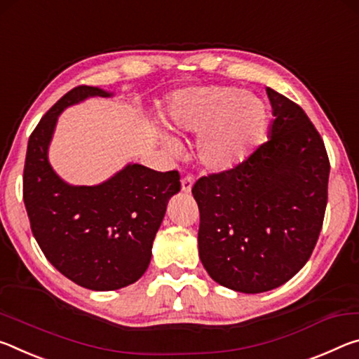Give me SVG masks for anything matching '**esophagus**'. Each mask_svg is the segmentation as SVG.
I'll return each instance as SVG.
<instances>
[{
  "instance_id": "34e87169",
  "label": "esophagus",
  "mask_w": 359,
  "mask_h": 359,
  "mask_svg": "<svg viewBox=\"0 0 359 359\" xmlns=\"http://www.w3.org/2000/svg\"><path fill=\"white\" fill-rule=\"evenodd\" d=\"M192 186H194V178L192 176H184L183 180H181V191L189 194L192 191Z\"/></svg>"
}]
</instances>
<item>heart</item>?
<instances>
[{"label":"heart","instance_id":"heart-1","mask_svg":"<svg viewBox=\"0 0 359 359\" xmlns=\"http://www.w3.org/2000/svg\"><path fill=\"white\" fill-rule=\"evenodd\" d=\"M167 121L176 130L198 133V162L211 172H226L256 148L269 127L270 111L262 98L237 87H191L170 98ZM154 133L162 148L176 152L178 144L170 135Z\"/></svg>","mask_w":359,"mask_h":359}]
</instances>
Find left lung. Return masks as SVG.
Here are the masks:
<instances>
[{
	"mask_svg": "<svg viewBox=\"0 0 359 359\" xmlns=\"http://www.w3.org/2000/svg\"><path fill=\"white\" fill-rule=\"evenodd\" d=\"M269 140L192 187L201 211L198 256L216 283L257 294L285 285L318 240L327 203L325 143L299 104L267 87Z\"/></svg>",
	"mask_w": 359,
	"mask_h": 359,
	"instance_id": "8db88e82",
	"label": "left lung"
}]
</instances>
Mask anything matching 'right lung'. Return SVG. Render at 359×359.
<instances>
[{"instance_id": "add662e5", "label": "right lung", "mask_w": 359, "mask_h": 359, "mask_svg": "<svg viewBox=\"0 0 359 359\" xmlns=\"http://www.w3.org/2000/svg\"><path fill=\"white\" fill-rule=\"evenodd\" d=\"M113 95L92 86L65 93L28 140L23 170V202L39 248L58 272L92 291L121 290L141 278L168 201L181 189L175 170L132 162L93 186L69 184L52 168L58 116L87 98Z\"/></svg>"}]
</instances>
